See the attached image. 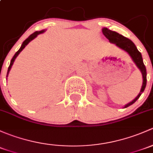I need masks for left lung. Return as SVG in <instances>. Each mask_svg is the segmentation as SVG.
<instances>
[{
  "mask_svg": "<svg viewBox=\"0 0 153 153\" xmlns=\"http://www.w3.org/2000/svg\"><path fill=\"white\" fill-rule=\"evenodd\" d=\"M102 31L104 36L109 40L111 43H114L117 47L124 50V51H126L129 54L130 56L131 57L132 60L136 64V65L140 70L141 74H142L143 83L140 91H139V94L136 96V97L133 100H132L129 103L126 104V105L124 106V108H127L134 103L139 99L141 94L143 93V91H144L146 85H147V70H146V67L144 66V62H143L142 56H141V53L138 51L137 48L136 47L134 43L131 39L126 38L125 36H123V35L120 34L117 32L109 30L107 28H102Z\"/></svg>",
  "mask_w": 153,
  "mask_h": 153,
  "instance_id": "1",
  "label": "left lung"
}]
</instances>
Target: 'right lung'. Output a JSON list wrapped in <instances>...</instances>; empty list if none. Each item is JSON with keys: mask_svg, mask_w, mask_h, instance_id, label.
I'll list each match as a JSON object with an SVG mask.
<instances>
[{"mask_svg": "<svg viewBox=\"0 0 153 153\" xmlns=\"http://www.w3.org/2000/svg\"><path fill=\"white\" fill-rule=\"evenodd\" d=\"M45 31V30H40V31H35L34 33H32V34H30V36H28V37L26 39H25V41L23 42H22L21 47H20V49L18 50V51H17V52H16V53L14 54V56H13V58L12 59V60H11L10 64H9V68H8V72H7V75H6V77H8V75H9V71H10L11 68H12V65H13V63H14V60H15V59H16V58H17V56L19 55V53H20L21 52L22 50H23L24 48H25V46H26L27 45H28V43H29L31 41V40H33V39L36 38V36H37V35L40 34V33H44Z\"/></svg>", "mask_w": 153, "mask_h": 153, "instance_id": "1", "label": "right lung"}]
</instances>
